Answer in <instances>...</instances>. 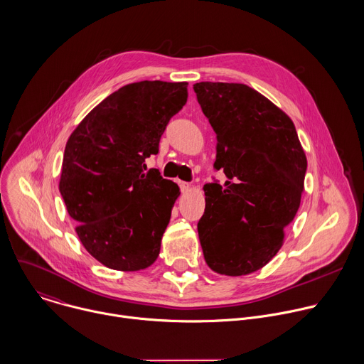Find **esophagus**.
<instances>
[{
    "instance_id": "1",
    "label": "esophagus",
    "mask_w": 364,
    "mask_h": 364,
    "mask_svg": "<svg viewBox=\"0 0 364 364\" xmlns=\"http://www.w3.org/2000/svg\"><path fill=\"white\" fill-rule=\"evenodd\" d=\"M177 183H178V186H180V190H181L183 193L190 190V183H186V181H181V180H178Z\"/></svg>"
}]
</instances>
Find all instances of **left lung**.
<instances>
[{"mask_svg":"<svg viewBox=\"0 0 364 364\" xmlns=\"http://www.w3.org/2000/svg\"><path fill=\"white\" fill-rule=\"evenodd\" d=\"M193 88L215 133L214 168L227 177L203 187L197 230L204 260L218 274L246 276L282 249L300 207L307 159L291 118L255 88L211 81Z\"/></svg>","mask_w":364,"mask_h":364,"instance_id":"obj_1","label":"left lung"}]
</instances>
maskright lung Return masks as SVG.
I'll return each mask as SVG.
<instances>
[{"instance_id":"1","label":"right lung","mask_w":364,"mask_h":364,"mask_svg":"<svg viewBox=\"0 0 364 364\" xmlns=\"http://www.w3.org/2000/svg\"><path fill=\"white\" fill-rule=\"evenodd\" d=\"M188 82L139 81L104 98L71 133L60 193L84 249L119 272L150 267L160 255L180 188L151 168L170 118L187 102Z\"/></svg>"}]
</instances>
